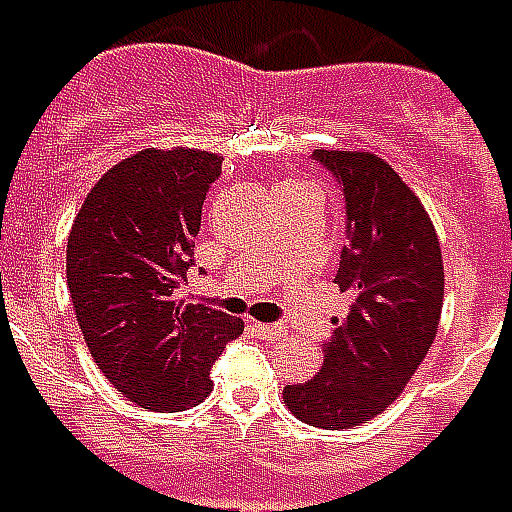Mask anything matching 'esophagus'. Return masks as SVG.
I'll use <instances>...</instances> for the list:
<instances>
[{
    "label": "esophagus",
    "instance_id": "esophagus-1",
    "mask_svg": "<svg viewBox=\"0 0 512 512\" xmlns=\"http://www.w3.org/2000/svg\"><path fill=\"white\" fill-rule=\"evenodd\" d=\"M252 332L257 334V337H266V340H279L282 334L288 332L282 323H252Z\"/></svg>",
    "mask_w": 512,
    "mask_h": 512
}]
</instances>
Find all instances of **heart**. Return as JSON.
Returning a JSON list of instances; mask_svg holds the SVG:
<instances>
[{
	"label": "heart",
	"instance_id": "obj_1",
	"mask_svg": "<svg viewBox=\"0 0 512 512\" xmlns=\"http://www.w3.org/2000/svg\"><path fill=\"white\" fill-rule=\"evenodd\" d=\"M290 189H301L299 183H282V186H277V194H282V191H290Z\"/></svg>",
	"mask_w": 512,
	"mask_h": 512
}]
</instances>
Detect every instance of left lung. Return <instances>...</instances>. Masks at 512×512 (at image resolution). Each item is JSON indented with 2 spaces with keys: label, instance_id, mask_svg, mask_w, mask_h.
<instances>
[{
  "label": "left lung",
  "instance_id": "obj_1",
  "mask_svg": "<svg viewBox=\"0 0 512 512\" xmlns=\"http://www.w3.org/2000/svg\"><path fill=\"white\" fill-rule=\"evenodd\" d=\"M343 191L345 235L334 282L354 304L323 345L321 373L282 389L307 425L343 430L392 406L436 340L444 263L436 230L414 191L384 158L318 150Z\"/></svg>",
  "mask_w": 512,
  "mask_h": 512
}]
</instances>
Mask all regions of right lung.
Segmentation results:
<instances>
[{"mask_svg":"<svg viewBox=\"0 0 512 512\" xmlns=\"http://www.w3.org/2000/svg\"><path fill=\"white\" fill-rule=\"evenodd\" d=\"M222 175L208 150L147 147L98 180L68 235V290L95 365L150 411L211 395V367L244 321L178 296L194 266L205 191Z\"/></svg>","mask_w":512,"mask_h":512,"instance_id":"right-lung-1","label":"right lung"}]
</instances>
